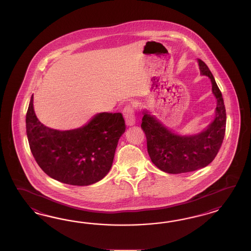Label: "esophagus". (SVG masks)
Here are the masks:
<instances>
[{
    "mask_svg": "<svg viewBox=\"0 0 251 251\" xmlns=\"http://www.w3.org/2000/svg\"><path fill=\"white\" fill-rule=\"evenodd\" d=\"M123 116L125 118V121L127 125L131 126L135 123V117H134V111L131 106H126L122 110Z\"/></svg>",
    "mask_w": 251,
    "mask_h": 251,
    "instance_id": "1",
    "label": "esophagus"
}]
</instances>
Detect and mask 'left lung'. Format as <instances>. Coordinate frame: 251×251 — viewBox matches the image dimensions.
Returning <instances> with one entry per match:
<instances>
[{"instance_id": "obj_1", "label": "left lung", "mask_w": 251, "mask_h": 251, "mask_svg": "<svg viewBox=\"0 0 251 251\" xmlns=\"http://www.w3.org/2000/svg\"><path fill=\"white\" fill-rule=\"evenodd\" d=\"M198 62L201 74L211 79L212 91L217 99L215 118L207 129L196 135L181 136L144 110L141 127L149 156L160 170L169 174L191 172L208 166L219 152L226 133V112L222 93L208 66L201 60Z\"/></svg>"}]
</instances>
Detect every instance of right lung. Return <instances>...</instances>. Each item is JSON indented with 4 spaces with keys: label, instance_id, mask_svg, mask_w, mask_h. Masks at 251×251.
Instances as JSON below:
<instances>
[{
    "label": "right lung",
    "instance_id": "1",
    "mask_svg": "<svg viewBox=\"0 0 251 251\" xmlns=\"http://www.w3.org/2000/svg\"><path fill=\"white\" fill-rule=\"evenodd\" d=\"M25 126L31 152L40 168L54 179L74 186L91 185L108 173L126 129L122 113L108 112L96 115L79 129H50L38 122L33 96Z\"/></svg>",
    "mask_w": 251,
    "mask_h": 251
}]
</instances>
